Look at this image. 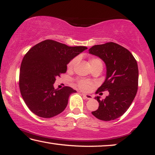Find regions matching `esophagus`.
<instances>
[{"instance_id":"1","label":"esophagus","mask_w":155,"mask_h":155,"mask_svg":"<svg viewBox=\"0 0 155 155\" xmlns=\"http://www.w3.org/2000/svg\"><path fill=\"white\" fill-rule=\"evenodd\" d=\"M82 96H84L85 98H87V100H91L93 98V96L91 94H82Z\"/></svg>"}]
</instances>
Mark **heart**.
Wrapping results in <instances>:
<instances>
[{
  "mask_svg": "<svg viewBox=\"0 0 155 155\" xmlns=\"http://www.w3.org/2000/svg\"><path fill=\"white\" fill-rule=\"evenodd\" d=\"M77 61V58H74L72 60H71L69 61V63L68 64V69H72V68L74 66L75 63ZM89 63L90 65H92V64H102V61H101V59H97V58H92L89 60ZM91 84L88 81H85V80H80L78 82V87L80 88V89L84 90V91H87V90L89 89L90 87H91Z\"/></svg>",
  "mask_w": 155,
  "mask_h": 155,
  "instance_id": "b5f03b06",
  "label": "heart"
}]
</instances>
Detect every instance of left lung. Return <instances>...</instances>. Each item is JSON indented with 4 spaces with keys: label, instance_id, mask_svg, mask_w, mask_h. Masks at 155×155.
I'll list each match as a JSON object with an SVG mask.
<instances>
[{
    "label": "left lung",
    "instance_id": "obj_1",
    "mask_svg": "<svg viewBox=\"0 0 155 155\" xmlns=\"http://www.w3.org/2000/svg\"><path fill=\"white\" fill-rule=\"evenodd\" d=\"M89 53L98 57L106 65L105 80L96 94L109 91L104 99L95 97L99 107L91 113L100 120H115L127 110L137 94L139 82L137 62L127 49L114 42L95 45L89 50Z\"/></svg>",
    "mask_w": 155,
    "mask_h": 155
}]
</instances>
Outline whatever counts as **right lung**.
Returning <instances> with one entry per match:
<instances>
[{
  "label": "right lung",
  "instance_id": "obj_1",
  "mask_svg": "<svg viewBox=\"0 0 155 155\" xmlns=\"http://www.w3.org/2000/svg\"><path fill=\"white\" fill-rule=\"evenodd\" d=\"M87 49L85 46H68L48 39L28 51L21 62L19 87L32 112L48 118L65 109L70 95L76 91L69 87L54 89L56 77L65 73L69 61Z\"/></svg>",
  "mask_w": 155,
  "mask_h": 155
}]
</instances>
